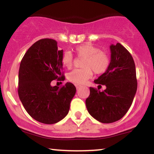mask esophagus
Returning a JSON list of instances; mask_svg holds the SVG:
<instances>
[{"instance_id":"obj_1","label":"esophagus","mask_w":154,"mask_h":154,"mask_svg":"<svg viewBox=\"0 0 154 154\" xmlns=\"http://www.w3.org/2000/svg\"><path fill=\"white\" fill-rule=\"evenodd\" d=\"M75 87L77 90H78L79 88H80L81 87H82V85H79V84H75Z\"/></svg>"}]
</instances>
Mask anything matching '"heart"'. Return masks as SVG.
<instances>
[{
	"instance_id": "b5f03b06",
	"label": "heart",
	"mask_w": 154,
	"mask_h": 154,
	"mask_svg": "<svg viewBox=\"0 0 154 154\" xmlns=\"http://www.w3.org/2000/svg\"><path fill=\"white\" fill-rule=\"evenodd\" d=\"M76 55L82 58L81 66L83 68L76 69L67 75L70 82L76 84H83L93 76V72L97 75H101L107 71L111 64V57L107 52L100 51L98 47L91 44H82L75 47ZM61 62L64 67L71 68L73 64V56L69 51L63 53Z\"/></svg>"
}]
</instances>
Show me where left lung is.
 <instances>
[{
    "instance_id": "8db88e82",
    "label": "left lung",
    "mask_w": 154,
    "mask_h": 154,
    "mask_svg": "<svg viewBox=\"0 0 154 154\" xmlns=\"http://www.w3.org/2000/svg\"><path fill=\"white\" fill-rule=\"evenodd\" d=\"M111 64L95 84L106 86L103 91L90 88L86 99L89 114L102 123H112L123 117L131 106L137 91L135 65L130 53L120 43L111 45Z\"/></svg>"
}]
</instances>
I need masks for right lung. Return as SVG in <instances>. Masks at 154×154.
<instances>
[{
    "mask_svg": "<svg viewBox=\"0 0 154 154\" xmlns=\"http://www.w3.org/2000/svg\"><path fill=\"white\" fill-rule=\"evenodd\" d=\"M57 42L41 39L24 54L19 71L18 94L26 112L36 121L52 125L63 119L69 111L76 88L66 82L61 88L51 85L54 79L63 81Z\"/></svg>",
    "mask_w": 154,
    "mask_h": 154,
    "instance_id": "add662e5",
    "label": "right lung"
}]
</instances>
